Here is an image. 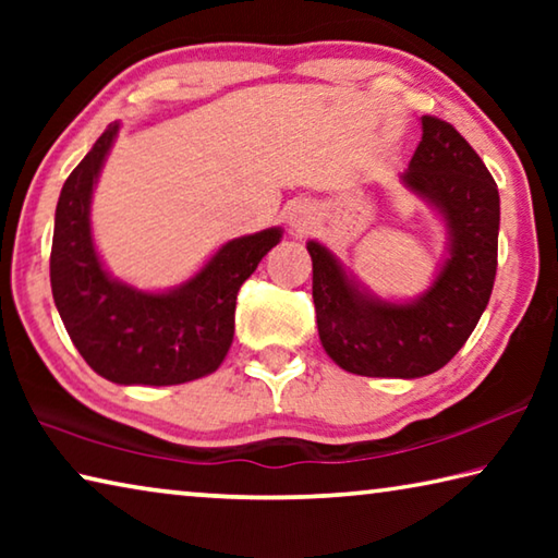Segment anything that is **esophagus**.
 <instances>
[{
    "instance_id": "1",
    "label": "esophagus",
    "mask_w": 558,
    "mask_h": 558,
    "mask_svg": "<svg viewBox=\"0 0 558 558\" xmlns=\"http://www.w3.org/2000/svg\"><path fill=\"white\" fill-rule=\"evenodd\" d=\"M290 223H292V229H295V231H305L307 229V219L302 214H292L290 216Z\"/></svg>"
}]
</instances>
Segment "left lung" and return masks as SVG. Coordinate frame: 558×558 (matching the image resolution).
<instances>
[{"label":"left lung","mask_w":558,"mask_h":558,"mask_svg":"<svg viewBox=\"0 0 558 558\" xmlns=\"http://www.w3.org/2000/svg\"><path fill=\"white\" fill-rule=\"evenodd\" d=\"M423 137L401 174L446 223V258L418 298L391 302L366 290L327 245L313 258L317 332L335 364L359 376L418 379L446 366L483 317L497 272L499 194L468 140L423 116Z\"/></svg>","instance_id":"8db88e82"}]
</instances>
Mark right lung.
<instances>
[{"instance_id": "1", "label": "right lung", "mask_w": 558, "mask_h": 558, "mask_svg": "<svg viewBox=\"0 0 558 558\" xmlns=\"http://www.w3.org/2000/svg\"><path fill=\"white\" fill-rule=\"evenodd\" d=\"M120 122L81 159L56 204L51 290L71 342L102 379L172 386L216 372L233 342L235 295L282 239L280 226L223 243L182 286L137 290L112 278L93 243L90 202Z\"/></svg>"}]
</instances>
